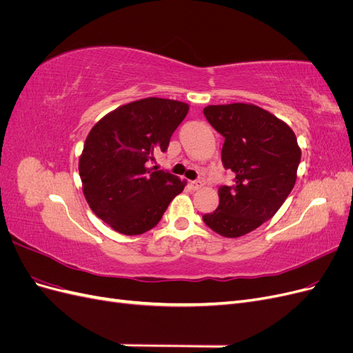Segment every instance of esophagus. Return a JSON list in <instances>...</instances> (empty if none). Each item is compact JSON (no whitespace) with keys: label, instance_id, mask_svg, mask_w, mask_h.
Wrapping results in <instances>:
<instances>
[{"label":"esophagus","instance_id":"34e87169","mask_svg":"<svg viewBox=\"0 0 353 353\" xmlns=\"http://www.w3.org/2000/svg\"><path fill=\"white\" fill-rule=\"evenodd\" d=\"M190 187L193 190H199L203 187V183L201 181H190Z\"/></svg>","mask_w":353,"mask_h":353}]
</instances>
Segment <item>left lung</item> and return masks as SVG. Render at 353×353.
<instances>
[{
    "instance_id": "8db88e82",
    "label": "left lung",
    "mask_w": 353,
    "mask_h": 353,
    "mask_svg": "<svg viewBox=\"0 0 353 353\" xmlns=\"http://www.w3.org/2000/svg\"><path fill=\"white\" fill-rule=\"evenodd\" d=\"M203 113L225 138L222 165L234 174L203 221L222 237H241L270 221L292 193L301 148L290 126L254 104L208 105Z\"/></svg>"
}]
</instances>
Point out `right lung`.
I'll return each instance as SVG.
<instances>
[{
    "instance_id": "add662e5",
    "label": "right lung",
    "mask_w": 353,
    "mask_h": 353,
    "mask_svg": "<svg viewBox=\"0 0 353 353\" xmlns=\"http://www.w3.org/2000/svg\"><path fill=\"white\" fill-rule=\"evenodd\" d=\"M188 104L148 97L121 105L92 126L79 157L83 196L101 221L125 236L154 228L185 181L150 168L166 152Z\"/></svg>"
}]
</instances>
